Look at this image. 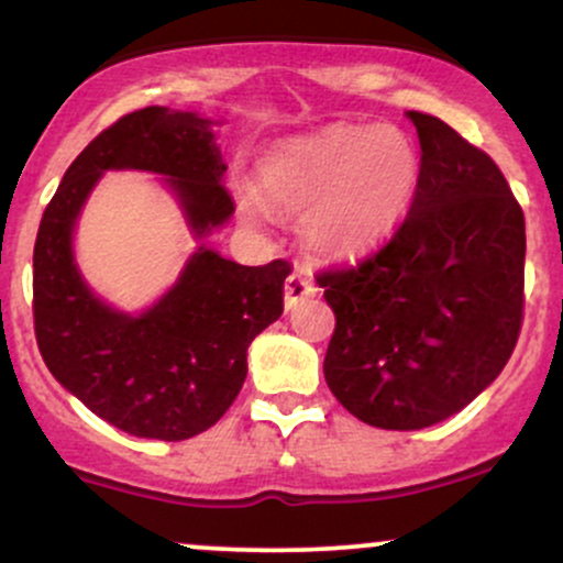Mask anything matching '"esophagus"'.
<instances>
[{
    "label": "esophagus",
    "instance_id": "esophagus-1",
    "mask_svg": "<svg viewBox=\"0 0 563 563\" xmlns=\"http://www.w3.org/2000/svg\"><path fill=\"white\" fill-rule=\"evenodd\" d=\"M318 294V286L312 283V277L307 273H294L288 275L286 280V307H294V303H299L301 299H307V296H314Z\"/></svg>",
    "mask_w": 563,
    "mask_h": 563
}]
</instances>
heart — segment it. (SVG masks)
Returning <instances> with one entry per match:
<instances>
[{"label":"heart","mask_w":563,"mask_h":563,"mask_svg":"<svg viewBox=\"0 0 563 563\" xmlns=\"http://www.w3.org/2000/svg\"><path fill=\"white\" fill-rule=\"evenodd\" d=\"M421 179V156L402 129L333 124L280 140L260 161L264 200L288 214L314 249L357 254L378 243L410 209ZM249 219L262 217L260 198L241 196Z\"/></svg>","instance_id":"heart-1"}]
</instances>
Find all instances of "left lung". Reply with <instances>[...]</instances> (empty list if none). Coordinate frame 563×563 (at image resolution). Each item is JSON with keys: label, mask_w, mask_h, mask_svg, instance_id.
I'll use <instances>...</instances> for the list:
<instances>
[{"label": "left lung", "mask_w": 563, "mask_h": 563, "mask_svg": "<svg viewBox=\"0 0 563 563\" xmlns=\"http://www.w3.org/2000/svg\"><path fill=\"white\" fill-rule=\"evenodd\" d=\"M410 211L378 251L318 273L335 314L328 386L354 418L416 431L500 376L525 320V211L487 153L437 115Z\"/></svg>", "instance_id": "left-lung-1"}]
</instances>
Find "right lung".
<instances>
[{"mask_svg": "<svg viewBox=\"0 0 563 563\" xmlns=\"http://www.w3.org/2000/svg\"><path fill=\"white\" fill-rule=\"evenodd\" d=\"M108 169L166 177L203 238L235 211L211 121L169 108L121 115L68 166L34 245V331L44 365L95 416L126 434L179 442L211 429L241 391L251 341L283 312L286 260L264 267L200 245L147 312H115L74 262V224Z\"/></svg>", "mask_w": 563, "mask_h": 563, "instance_id": "obj_1", "label": "right lung"}]
</instances>
